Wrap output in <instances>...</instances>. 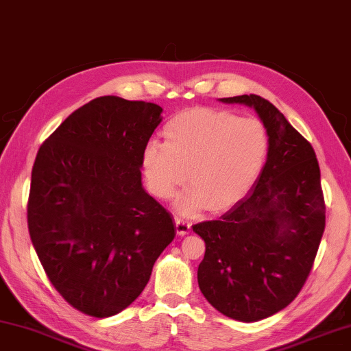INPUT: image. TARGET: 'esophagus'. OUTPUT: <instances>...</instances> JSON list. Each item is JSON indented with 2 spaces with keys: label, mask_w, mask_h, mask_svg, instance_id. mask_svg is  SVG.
Instances as JSON below:
<instances>
[{
  "label": "esophagus",
  "mask_w": 351,
  "mask_h": 351,
  "mask_svg": "<svg viewBox=\"0 0 351 351\" xmlns=\"http://www.w3.org/2000/svg\"><path fill=\"white\" fill-rule=\"evenodd\" d=\"M175 226H176V232L180 236H186V234H189V231H191V223H187V221L181 220V219L175 220Z\"/></svg>",
  "instance_id": "obj_1"
}]
</instances>
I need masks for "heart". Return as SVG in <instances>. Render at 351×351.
I'll return each instance as SVG.
<instances>
[{
    "label": "heart",
    "instance_id": "1",
    "mask_svg": "<svg viewBox=\"0 0 351 351\" xmlns=\"http://www.w3.org/2000/svg\"><path fill=\"white\" fill-rule=\"evenodd\" d=\"M165 143L149 141L142 167L149 192L176 199L178 213L197 215L204 209L225 213L252 191L269 156L270 137L254 117L228 110L195 108L176 114L164 126Z\"/></svg>",
    "mask_w": 351,
    "mask_h": 351
}]
</instances>
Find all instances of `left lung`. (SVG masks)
I'll return each instance as SVG.
<instances>
[{
	"mask_svg": "<svg viewBox=\"0 0 351 351\" xmlns=\"http://www.w3.org/2000/svg\"><path fill=\"white\" fill-rule=\"evenodd\" d=\"M253 108L270 137L263 173L219 220L193 225L206 243L198 265L204 298L226 317L258 322L302 291L325 230V199L314 148L259 95L220 98Z\"/></svg>",
	"mask_w": 351,
	"mask_h": 351,
	"instance_id": "left-lung-1",
	"label": "left lung"
}]
</instances>
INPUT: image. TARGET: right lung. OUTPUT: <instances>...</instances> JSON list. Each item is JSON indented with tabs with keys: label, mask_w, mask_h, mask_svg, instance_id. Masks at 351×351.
Returning a JSON list of instances; mask_svg holds the SVG:
<instances>
[{
	"label": "right lung",
	"mask_w": 351,
	"mask_h": 351,
	"mask_svg": "<svg viewBox=\"0 0 351 351\" xmlns=\"http://www.w3.org/2000/svg\"><path fill=\"white\" fill-rule=\"evenodd\" d=\"M162 108L99 97L42 143L27 228L43 270L69 304L110 317L141 295L175 239L170 214L142 187V152Z\"/></svg>",
	"instance_id": "obj_1"
}]
</instances>
